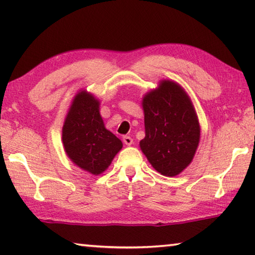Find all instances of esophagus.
Returning a JSON list of instances; mask_svg holds the SVG:
<instances>
[{
  "label": "esophagus",
  "mask_w": 255,
  "mask_h": 255,
  "mask_svg": "<svg viewBox=\"0 0 255 255\" xmlns=\"http://www.w3.org/2000/svg\"><path fill=\"white\" fill-rule=\"evenodd\" d=\"M123 140H124L125 145H127V146H130L132 144V138L129 137V136H124Z\"/></svg>",
  "instance_id": "34e87169"
}]
</instances>
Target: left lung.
Returning <instances> with one entry per match:
<instances>
[{
	"instance_id": "1",
	"label": "left lung",
	"mask_w": 255,
	"mask_h": 255,
	"mask_svg": "<svg viewBox=\"0 0 255 255\" xmlns=\"http://www.w3.org/2000/svg\"><path fill=\"white\" fill-rule=\"evenodd\" d=\"M141 107V152L158 173L180 174L192 162L200 141V124L191 98L178 82L164 79L144 94Z\"/></svg>"
}]
</instances>
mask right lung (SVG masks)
I'll list each match as a JSON object with an SVG mask.
<instances>
[{
    "label": "right lung",
    "mask_w": 255,
    "mask_h": 255,
    "mask_svg": "<svg viewBox=\"0 0 255 255\" xmlns=\"http://www.w3.org/2000/svg\"><path fill=\"white\" fill-rule=\"evenodd\" d=\"M62 140L73 164L92 175L103 173L123 148V141L105 126L100 100L85 89L79 90L72 99Z\"/></svg>",
    "instance_id": "add662e5"
}]
</instances>
